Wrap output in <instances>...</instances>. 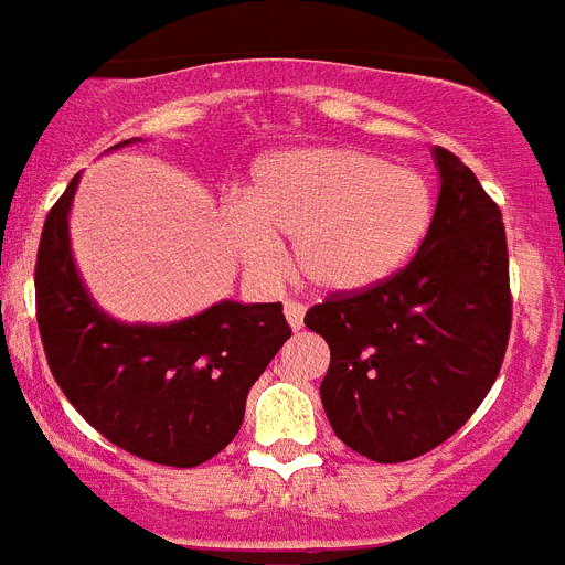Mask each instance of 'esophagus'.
<instances>
[{
	"mask_svg": "<svg viewBox=\"0 0 565 565\" xmlns=\"http://www.w3.org/2000/svg\"><path fill=\"white\" fill-rule=\"evenodd\" d=\"M284 315H287V323L292 329L303 327V315H307V307L301 301H287L284 303Z\"/></svg>",
	"mask_w": 565,
	"mask_h": 565,
	"instance_id": "obj_1",
	"label": "esophagus"
}]
</instances>
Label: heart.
Returning a JSON list of instances; mask_svg holds the SVG:
<instances>
[{"instance_id": "1", "label": "heart", "mask_w": 565, "mask_h": 565, "mask_svg": "<svg viewBox=\"0 0 565 565\" xmlns=\"http://www.w3.org/2000/svg\"><path fill=\"white\" fill-rule=\"evenodd\" d=\"M247 207L225 213L236 253L270 281L287 267L276 236L292 238L303 276L352 295L403 270L434 225V188L414 166L343 146L276 151L256 162Z\"/></svg>"}]
</instances>
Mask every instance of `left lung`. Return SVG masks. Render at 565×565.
<instances>
[{
    "label": "left lung",
    "mask_w": 565,
    "mask_h": 565,
    "mask_svg": "<svg viewBox=\"0 0 565 565\" xmlns=\"http://www.w3.org/2000/svg\"><path fill=\"white\" fill-rule=\"evenodd\" d=\"M416 256L363 292H332L303 323L329 343L320 403L334 436L380 465L425 456L484 403L512 329L501 211L454 151Z\"/></svg>",
    "instance_id": "left-lung-1"
}]
</instances>
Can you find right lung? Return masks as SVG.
Instances as JSON below:
<instances>
[{
  "instance_id": "obj_1",
  "label": "right lung",
  "mask_w": 565,
  "mask_h": 565,
  "mask_svg": "<svg viewBox=\"0 0 565 565\" xmlns=\"http://www.w3.org/2000/svg\"><path fill=\"white\" fill-rule=\"evenodd\" d=\"M78 177L44 220L35 320L55 383L100 436L137 459L196 467L225 450L253 383L292 334L281 303L222 301L171 327H126L75 273L67 213Z\"/></svg>"
}]
</instances>
